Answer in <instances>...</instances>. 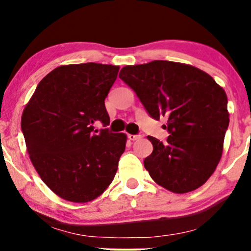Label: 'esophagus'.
<instances>
[{"instance_id": "esophagus-1", "label": "esophagus", "mask_w": 251, "mask_h": 251, "mask_svg": "<svg viewBox=\"0 0 251 251\" xmlns=\"http://www.w3.org/2000/svg\"><path fill=\"white\" fill-rule=\"evenodd\" d=\"M128 138L130 140H138V139L142 138V136H140V135H128Z\"/></svg>"}]
</instances>
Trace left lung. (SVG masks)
<instances>
[{"mask_svg":"<svg viewBox=\"0 0 251 251\" xmlns=\"http://www.w3.org/2000/svg\"><path fill=\"white\" fill-rule=\"evenodd\" d=\"M119 76L153 119H168L166 143L147 137L153 152L144 167L151 178L178 194L202 186L223 154L229 123L224 89L198 67L168 60L125 66Z\"/></svg>","mask_w":251,"mask_h":251,"instance_id":"1","label":"left lung"}]
</instances>
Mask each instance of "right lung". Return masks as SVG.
I'll return each mask as SVG.
<instances>
[{
  "instance_id": "add662e5",
  "label": "right lung",
  "mask_w": 251,
  "mask_h": 251,
  "mask_svg": "<svg viewBox=\"0 0 251 251\" xmlns=\"http://www.w3.org/2000/svg\"><path fill=\"white\" fill-rule=\"evenodd\" d=\"M114 65H61L46 75L22 115L27 153L43 183L66 201L97 199L114 179L126 133H94L109 125L105 98L118 77Z\"/></svg>"
}]
</instances>
